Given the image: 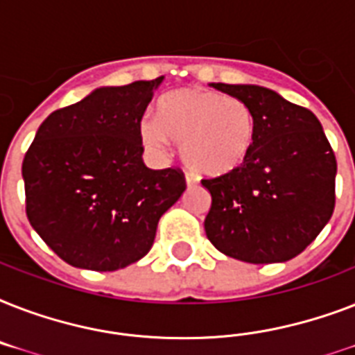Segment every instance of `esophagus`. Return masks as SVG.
<instances>
[{"instance_id": "obj_1", "label": "esophagus", "mask_w": 355, "mask_h": 355, "mask_svg": "<svg viewBox=\"0 0 355 355\" xmlns=\"http://www.w3.org/2000/svg\"><path fill=\"white\" fill-rule=\"evenodd\" d=\"M195 182H197L195 175H191V173H186V184H188V186H193Z\"/></svg>"}]
</instances>
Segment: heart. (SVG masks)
Returning <instances> with one entry per match:
<instances>
[{"label":"heart","mask_w":355,"mask_h":355,"mask_svg":"<svg viewBox=\"0 0 355 355\" xmlns=\"http://www.w3.org/2000/svg\"><path fill=\"white\" fill-rule=\"evenodd\" d=\"M139 136L156 155H166L173 138L191 171L200 177H225L237 171L252 153L256 116L241 99L188 88L164 97L160 116L144 114Z\"/></svg>","instance_id":"1"}]
</instances>
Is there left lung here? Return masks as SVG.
I'll return each mask as SVG.
<instances>
[{
	"label": "left lung",
	"instance_id": "left-lung-1",
	"mask_svg": "<svg viewBox=\"0 0 355 355\" xmlns=\"http://www.w3.org/2000/svg\"><path fill=\"white\" fill-rule=\"evenodd\" d=\"M211 86L252 108L256 141L237 171L200 180L211 195L206 236L219 252L247 263L295 258L336 208L337 162L322 125L263 86Z\"/></svg>",
	"mask_w": 355,
	"mask_h": 355
}]
</instances>
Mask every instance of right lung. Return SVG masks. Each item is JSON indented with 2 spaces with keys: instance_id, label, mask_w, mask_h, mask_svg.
Listing matches in <instances>:
<instances>
[{
  "instance_id": "right-lung-1",
  "label": "right lung",
  "mask_w": 355,
  "mask_h": 355,
  "mask_svg": "<svg viewBox=\"0 0 355 355\" xmlns=\"http://www.w3.org/2000/svg\"><path fill=\"white\" fill-rule=\"evenodd\" d=\"M162 80L97 88L36 130L21 164L25 211L66 263L105 272L141 259L186 189L178 167L141 160L139 121Z\"/></svg>"
}]
</instances>
